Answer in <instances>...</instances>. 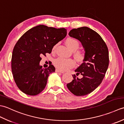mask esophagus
Here are the masks:
<instances>
[{
  "instance_id": "34e87169",
  "label": "esophagus",
  "mask_w": 124,
  "mask_h": 124,
  "mask_svg": "<svg viewBox=\"0 0 124 124\" xmlns=\"http://www.w3.org/2000/svg\"><path fill=\"white\" fill-rule=\"evenodd\" d=\"M55 71H56V72H60V73H64V71H62L58 69H56V70H55Z\"/></svg>"
}]
</instances>
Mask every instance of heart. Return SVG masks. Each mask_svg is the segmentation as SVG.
Segmentation results:
<instances>
[{"instance_id":"heart-1","label":"heart","mask_w":124,"mask_h":124,"mask_svg":"<svg viewBox=\"0 0 124 124\" xmlns=\"http://www.w3.org/2000/svg\"><path fill=\"white\" fill-rule=\"evenodd\" d=\"M65 42H66L67 46L73 51L77 50L80 46L79 41L77 39L73 38H68ZM57 45V44H56L53 47L52 51L53 52L56 49ZM75 55L77 60L81 61L85 58L86 54L84 51L78 50V51L75 52ZM54 64L55 67H56L62 71H65L74 67L75 65V61L72 59H66V58L60 57L57 58L54 61Z\"/></svg>"}]
</instances>
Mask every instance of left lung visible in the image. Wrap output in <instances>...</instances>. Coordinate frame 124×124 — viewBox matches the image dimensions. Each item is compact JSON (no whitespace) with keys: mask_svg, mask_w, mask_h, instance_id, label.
Instances as JSON below:
<instances>
[{"mask_svg":"<svg viewBox=\"0 0 124 124\" xmlns=\"http://www.w3.org/2000/svg\"><path fill=\"white\" fill-rule=\"evenodd\" d=\"M69 35L79 40L85 49L84 62L75 70L73 79L67 86L76 96H84L94 91L103 79L109 66V51L103 39L96 31L86 27L73 29ZM83 76L81 79L77 76Z\"/></svg>","mask_w":124,"mask_h":124,"instance_id":"8db88e82","label":"left lung"}]
</instances>
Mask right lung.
I'll return each instance as SVG.
<instances>
[{
	"instance_id": "add662e5",
	"label": "right lung",
	"mask_w": 124,
	"mask_h": 124,
	"mask_svg": "<svg viewBox=\"0 0 124 124\" xmlns=\"http://www.w3.org/2000/svg\"><path fill=\"white\" fill-rule=\"evenodd\" d=\"M67 31L39 25L18 39L13 51L12 71L16 84L23 93L36 95L45 88L48 76L55 68L52 64L42 68L39 65L41 56L51 53L53 47L67 36Z\"/></svg>"
}]
</instances>
